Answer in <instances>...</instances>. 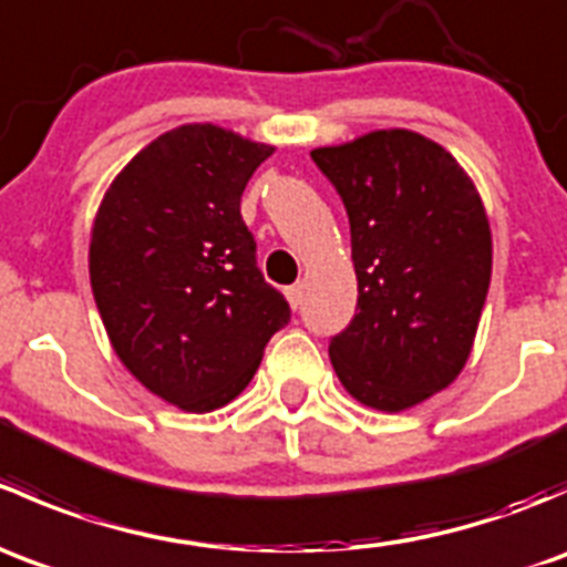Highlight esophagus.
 <instances>
[{
    "label": "esophagus",
    "instance_id": "1",
    "mask_svg": "<svg viewBox=\"0 0 567 567\" xmlns=\"http://www.w3.org/2000/svg\"><path fill=\"white\" fill-rule=\"evenodd\" d=\"M288 301L293 310H299L301 301H305V285H293V288H288Z\"/></svg>",
    "mask_w": 567,
    "mask_h": 567
}]
</instances>
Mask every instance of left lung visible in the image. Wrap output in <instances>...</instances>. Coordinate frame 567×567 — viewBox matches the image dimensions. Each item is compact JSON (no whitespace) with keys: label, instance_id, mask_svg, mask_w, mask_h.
Masks as SVG:
<instances>
[{"label":"left lung","instance_id":"8db88e82","mask_svg":"<svg viewBox=\"0 0 567 567\" xmlns=\"http://www.w3.org/2000/svg\"><path fill=\"white\" fill-rule=\"evenodd\" d=\"M351 221L359 312L329 342L340 384L398 414L461 375L491 285V225L466 169L439 142L381 128L310 153Z\"/></svg>","mask_w":567,"mask_h":567}]
</instances>
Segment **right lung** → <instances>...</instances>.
Listing matches in <instances>:
<instances>
[{
    "label": "right lung",
    "instance_id": "1",
    "mask_svg": "<svg viewBox=\"0 0 567 567\" xmlns=\"http://www.w3.org/2000/svg\"><path fill=\"white\" fill-rule=\"evenodd\" d=\"M271 153L221 125H177L120 169L95 214L90 285L109 342L145 390L192 414L238 398L290 318L241 219Z\"/></svg>",
    "mask_w": 567,
    "mask_h": 567
}]
</instances>
